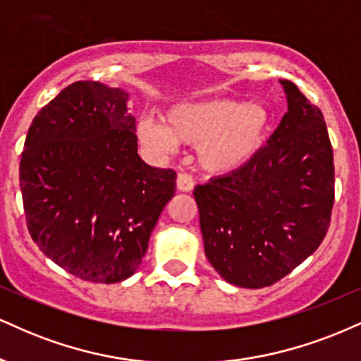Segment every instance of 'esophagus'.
Returning <instances> with one entry per match:
<instances>
[{
    "label": "esophagus",
    "instance_id": "1",
    "mask_svg": "<svg viewBox=\"0 0 361 361\" xmlns=\"http://www.w3.org/2000/svg\"><path fill=\"white\" fill-rule=\"evenodd\" d=\"M177 189L182 192H190L194 189V179L189 173H179L177 176Z\"/></svg>",
    "mask_w": 361,
    "mask_h": 361
}]
</instances>
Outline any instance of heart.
<instances>
[{
    "label": "heart",
    "instance_id": "1",
    "mask_svg": "<svg viewBox=\"0 0 361 361\" xmlns=\"http://www.w3.org/2000/svg\"><path fill=\"white\" fill-rule=\"evenodd\" d=\"M270 113L262 103L211 97L172 106L167 123L140 121V138L160 154H172L179 143L197 145L199 164L213 173L245 167L264 147Z\"/></svg>",
    "mask_w": 361,
    "mask_h": 361
}]
</instances>
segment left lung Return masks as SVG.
Instances as JSON below:
<instances>
[{
    "instance_id": "left-lung-1",
    "label": "left lung",
    "mask_w": 361,
    "mask_h": 361,
    "mask_svg": "<svg viewBox=\"0 0 361 361\" xmlns=\"http://www.w3.org/2000/svg\"><path fill=\"white\" fill-rule=\"evenodd\" d=\"M287 113L245 167L194 189L204 252L226 282L262 289L316 252L334 202L324 116L290 80Z\"/></svg>"
}]
</instances>
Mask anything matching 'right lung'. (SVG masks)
I'll list each match as a JSON object with an SVG mask.
<instances>
[{
    "label": "right lung",
    "instance_id": "1",
    "mask_svg": "<svg viewBox=\"0 0 361 361\" xmlns=\"http://www.w3.org/2000/svg\"><path fill=\"white\" fill-rule=\"evenodd\" d=\"M128 92L78 80L38 111L20 162L30 236L54 264L87 282L135 274L177 173L138 155Z\"/></svg>",
    "mask_w": 361,
    "mask_h": 361
}]
</instances>
